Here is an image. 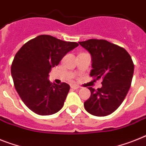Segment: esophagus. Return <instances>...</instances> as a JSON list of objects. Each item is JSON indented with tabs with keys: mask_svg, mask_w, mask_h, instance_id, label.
<instances>
[{
	"mask_svg": "<svg viewBox=\"0 0 146 146\" xmlns=\"http://www.w3.org/2000/svg\"><path fill=\"white\" fill-rule=\"evenodd\" d=\"M71 88H73V89H75V90H76V89H79L80 87L78 86V85H76V84H72V85H70Z\"/></svg>",
	"mask_w": 146,
	"mask_h": 146,
	"instance_id": "34e87169",
	"label": "esophagus"
}]
</instances>
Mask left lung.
<instances>
[{"label":"left lung","mask_w":146,"mask_h":146,"mask_svg":"<svg viewBox=\"0 0 146 146\" xmlns=\"http://www.w3.org/2000/svg\"><path fill=\"white\" fill-rule=\"evenodd\" d=\"M79 43L91 55L90 76L102 79L101 88H88L91 94L84 108L94 116H108L119 107L129 90L134 70L131 57L124 48L103 39Z\"/></svg>","instance_id":"left-lung-1"}]
</instances>
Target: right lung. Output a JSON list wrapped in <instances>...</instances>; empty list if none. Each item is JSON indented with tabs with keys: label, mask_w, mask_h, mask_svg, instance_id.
I'll return each instance as SVG.
<instances>
[{
	"label": "right lung",
	"mask_w": 146,
	"mask_h": 146,
	"mask_svg": "<svg viewBox=\"0 0 146 146\" xmlns=\"http://www.w3.org/2000/svg\"><path fill=\"white\" fill-rule=\"evenodd\" d=\"M79 44L41 35L24 44L15 56L11 73L15 90L27 107L38 115L54 114L63 107L70 85L52 84L51 68Z\"/></svg>",
	"instance_id": "obj_1"
}]
</instances>
